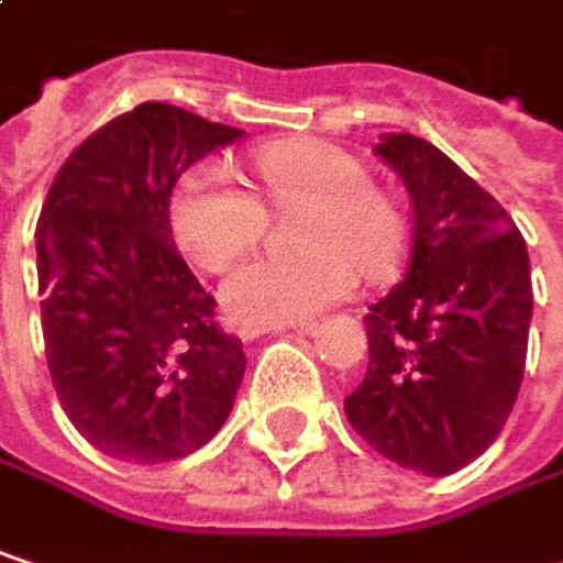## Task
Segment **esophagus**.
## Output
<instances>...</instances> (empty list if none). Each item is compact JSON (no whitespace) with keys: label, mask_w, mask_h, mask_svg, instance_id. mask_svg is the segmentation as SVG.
<instances>
[{"label":"esophagus","mask_w":563,"mask_h":563,"mask_svg":"<svg viewBox=\"0 0 563 563\" xmlns=\"http://www.w3.org/2000/svg\"><path fill=\"white\" fill-rule=\"evenodd\" d=\"M283 329H299V332H312L316 325L312 322H306V325H296V322H244L238 332H241V339H261L264 332H283Z\"/></svg>","instance_id":"esophagus-1"}]
</instances>
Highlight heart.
Here are the masks:
<instances>
[{
	"instance_id": "b5f03b06",
	"label": "heart",
	"mask_w": 563,
	"mask_h": 563,
	"mask_svg": "<svg viewBox=\"0 0 563 563\" xmlns=\"http://www.w3.org/2000/svg\"><path fill=\"white\" fill-rule=\"evenodd\" d=\"M254 172L274 205H306L296 221L299 254L254 257L228 274L224 306L244 322L312 316L368 277L388 274L404 251V214L372 185L368 166L322 140H286L254 153ZM264 205L218 166L191 169L172 195V231L205 271L234 264L264 231Z\"/></svg>"
}]
</instances>
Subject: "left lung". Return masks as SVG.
<instances>
[{"label": "left lung", "instance_id": "8db88e82", "mask_svg": "<svg viewBox=\"0 0 563 563\" xmlns=\"http://www.w3.org/2000/svg\"><path fill=\"white\" fill-rule=\"evenodd\" d=\"M410 198V261L365 316L368 372L349 423L382 456L450 476L503 433L521 388L531 264L506 208L433 143L375 146Z\"/></svg>", "mask_w": 563, "mask_h": 563}]
</instances>
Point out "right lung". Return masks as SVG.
Instances as JSON below:
<instances>
[{"label": "right lung", "instance_id": "1", "mask_svg": "<svg viewBox=\"0 0 563 563\" xmlns=\"http://www.w3.org/2000/svg\"><path fill=\"white\" fill-rule=\"evenodd\" d=\"M241 136L172 103H140L67 156L42 205L48 372L77 433L113 460H181L234 407L247 355L181 261L169 201L181 172Z\"/></svg>", "mask_w": 563, "mask_h": 563}]
</instances>
